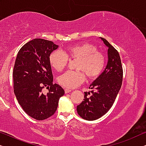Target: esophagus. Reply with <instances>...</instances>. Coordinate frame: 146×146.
<instances>
[{
    "label": "esophagus",
    "instance_id": "1",
    "mask_svg": "<svg viewBox=\"0 0 146 146\" xmlns=\"http://www.w3.org/2000/svg\"><path fill=\"white\" fill-rule=\"evenodd\" d=\"M70 92H71V90H70V89H69V88L65 89V92H66V94H67V93H69Z\"/></svg>",
    "mask_w": 146,
    "mask_h": 146
}]
</instances>
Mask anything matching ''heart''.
Segmentation results:
<instances>
[{"label": "heart", "instance_id": "b5f03b06", "mask_svg": "<svg viewBox=\"0 0 146 146\" xmlns=\"http://www.w3.org/2000/svg\"><path fill=\"white\" fill-rule=\"evenodd\" d=\"M68 58L78 60L76 65L78 71H67L58 77L60 85L68 88H73L81 84L85 79L84 74L89 79L97 78L102 73L106 64L104 54L90 43L73 46L67 48L65 52L54 51L49 56V62L54 69L61 72L68 64Z\"/></svg>", "mask_w": 146, "mask_h": 146}]
</instances>
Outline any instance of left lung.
I'll use <instances>...</instances> for the list:
<instances>
[{
	"mask_svg": "<svg viewBox=\"0 0 146 146\" xmlns=\"http://www.w3.org/2000/svg\"><path fill=\"white\" fill-rule=\"evenodd\" d=\"M108 48V61L105 70L90 85V92H84V99L77 107L82 119L94 121L105 115L116 99L123 81V67L119 52L105 38H101Z\"/></svg>",
	"mask_w": 146,
	"mask_h": 146,
	"instance_id": "left-lung-1",
	"label": "left lung"
}]
</instances>
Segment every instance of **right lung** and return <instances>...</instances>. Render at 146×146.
I'll use <instances>...</instances> for the list:
<instances>
[{"label":"right lung","instance_id":"1","mask_svg":"<svg viewBox=\"0 0 146 146\" xmlns=\"http://www.w3.org/2000/svg\"><path fill=\"white\" fill-rule=\"evenodd\" d=\"M58 45L42 38L26 43L17 53L13 71L14 91L28 115L38 121L51 117L58 108L64 90L53 83L49 56ZM43 88L49 92L44 94Z\"/></svg>","mask_w":146,"mask_h":146}]
</instances>
